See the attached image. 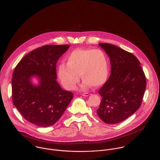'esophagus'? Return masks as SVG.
<instances>
[{
  "mask_svg": "<svg viewBox=\"0 0 160 160\" xmlns=\"http://www.w3.org/2000/svg\"><path fill=\"white\" fill-rule=\"evenodd\" d=\"M89 93H90L89 92H85V93H82V95H83V96H88L90 95Z\"/></svg>",
  "mask_w": 160,
  "mask_h": 160,
  "instance_id": "esophagus-1",
  "label": "esophagus"
}]
</instances>
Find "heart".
I'll return each mask as SVG.
<instances>
[{"label":"heart","mask_w":160,"mask_h":160,"mask_svg":"<svg viewBox=\"0 0 160 160\" xmlns=\"http://www.w3.org/2000/svg\"><path fill=\"white\" fill-rule=\"evenodd\" d=\"M109 75V59L100 49L78 48L67 58V65L61 64L58 75L62 85L67 90H73L79 82V75L83 86L100 87L106 83Z\"/></svg>","instance_id":"heart-1"}]
</instances>
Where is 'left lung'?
Instances as JSON below:
<instances>
[{
  "instance_id": "obj_1",
  "label": "left lung",
  "mask_w": 160,
  "mask_h": 160,
  "mask_svg": "<svg viewBox=\"0 0 160 160\" xmlns=\"http://www.w3.org/2000/svg\"><path fill=\"white\" fill-rule=\"evenodd\" d=\"M99 45L110 57L111 74L98 91L102 99L97 112L105 123L116 124L140 107L147 87L146 77L133 54L110 43Z\"/></svg>"
}]
</instances>
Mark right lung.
Here are the masks:
<instances>
[{
	"label": "right lung",
	"mask_w": 160,
	"mask_h": 160,
	"mask_svg": "<svg viewBox=\"0 0 160 160\" xmlns=\"http://www.w3.org/2000/svg\"><path fill=\"white\" fill-rule=\"evenodd\" d=\"M69 45H46L23 57L12 74L13 103L28 122L41 127L55 124L73 98V93L57 83L56 64ZM37 75L40 85L33 86L30 77Z\"/></svg>",
	"instance_id": "add662e5"
}]
</instances>
